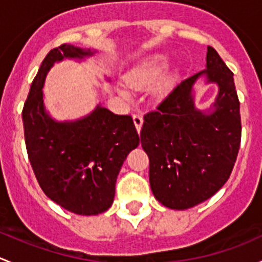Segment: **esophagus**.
Masks as SVG:
<instances>
[{"instance_id":"esophagus-1","label":"esophagus","mask_w":262,"mask_h":262,"mask_svg":"<svg viewBox=\"0 0 262 262\" xmlns=\"http://www.w3.org/2000/svg\"><path fill=\"white\" fill-rule=\"evenodd\" d=\"M132 118H134V123H135V126H136L137 132H140V131H141L142 123H144V118H142V115L140 112H136V113H134Z\"/></svg>"}]
</instances>
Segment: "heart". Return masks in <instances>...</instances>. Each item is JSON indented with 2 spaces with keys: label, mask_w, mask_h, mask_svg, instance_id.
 <instances>
[{
  "label": "heart",
  "mask_w": 262,
  "mask_h": 262,
  "mask_svg": "<svg viewBox=\"0 0 262 262\" xmlns=\"http://www.w3.org/2000/svg\"><path fill=\"white\" fill-rule=\"evenodd\" d=\"M166 61L168 58L161 54L151 56L128 73L125 79L126 83L131 88H140L145 84H149L163 73L166 67Z\"/></svg>",
  "instance_id": "1"
}]
</instances>
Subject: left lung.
I'll return each instance as SVG.
<instances>
[{"label":"left lung","mask_w":262,"mask_h":262,"mask_svg":"<svg viewBox=\"0 0 262 262\" xmlns=\"http://www.w3.org/2000/svg\"><path fill=\"white\" fill-rule=\"evenodd\" d=\"M202 74L220 87L212 114L193 107L191 88ZM241 130L233 73L208 47L207 69L180 82L144 116L140 136L155 198L171 209H188L211 198L230 178Z\"/></svg>","instance_id":"1"}]
</instances>
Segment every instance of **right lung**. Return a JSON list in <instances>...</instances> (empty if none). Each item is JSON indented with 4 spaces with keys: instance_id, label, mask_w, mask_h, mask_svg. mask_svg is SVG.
<instances>
[{
    "instance_id": "1",
    "label": "right lung",
    "mask_w": 262,
    "mask_h": 262,
    "mask_svg": "<svg viewBox=\"0 0 262 262\" xmlns=\"http://www.w3.org/2000/svg\"><path fill=\"white\" fill-rule=\"evenodd\" d=\"M69 44L51 49L31 83L23 110L28 156L42 191L67 211L93 215L110 208L128 152L140 139L130 115L102 106L74 122H55L45 112L42 85L55 61L92 55Z\"/></svg>"
}]
</instances>
